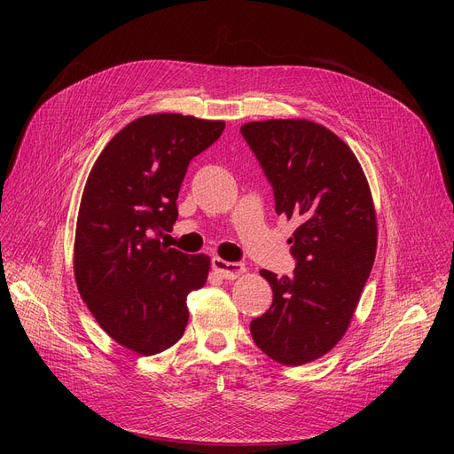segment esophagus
Returning a JSON list of instances; mask_svg holds the SVG:
<instances>
[{"label": "esophagus", "mask_w": 454, "mask_h": 454, "mask_svg": "<svg viewBox=\"0 0 454 454\" xmlns=\"http://www.w3.org/2000/svg\"><path fill=\"white\" fill-rule=\"evenodd\" d=\"M211 267H213L215 272H217L224 279H235L245 272V267L241 263H231V261H224L221 257H213Z\"/></svg>", "instance_id": "1"}]
</instances>
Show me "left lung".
<instances>
[{
    "instance_id": "1",
    "label": "left lung",
    "mask_w": 454,
    "mask_h": 454,
    "mask_svg": "<svg viewBox=\"0 0 454 454\" xmlns=\"http://www.w3.org/2000/svg\"><path fill=\"white\" fill-rule=\"evenodd\" d=\"M272 184L276 213L298 228L289 239L293 278L261 270L274 300L250 324L272 361L300 366L344 337L370 278L377 217L363 167L346 143L309 119H267L241 127Z\"/></svg>"
}]
</instances>
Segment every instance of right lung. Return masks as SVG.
Returning <instances> with one entry per match:
<instances>
[{
  "instance_id": "1",
  "label": "right lung",
  "mask_w": 454,
  "mask_h": 454,
  "mask_svg": "<svg viewBox=\"0 0 454 454\" xmlns=\"http://www.w3.org/2000/svg\"><path fill=\"white\" fill-rule=\"evenodd\" d=\"M224 121L149 114L119 130L88 175L74 247L77 289L117 344L156 355L187 325V294L204 287L211 261L158 239L178 219L187 165L223 134Z\"/></svg>"
}]
</instances>
